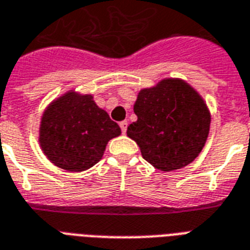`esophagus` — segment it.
Wrapping results in <instances>:
<instances>
[{"instance_id":"1","label":"esophagus","mask_w":250,"mask_h":250,"mask_svg":"<svg viewBox=\"0 0 250 250\" xmlns=\"http://www.w3.org/2000/svg\"><path fill=\"white\" fill-rule=\"evenodd\" d=\"M119 125H121L122 132L125 133V131H127V125H128V123H127V121H122L121 123H119Z\"/></svg>"}]
</instances>
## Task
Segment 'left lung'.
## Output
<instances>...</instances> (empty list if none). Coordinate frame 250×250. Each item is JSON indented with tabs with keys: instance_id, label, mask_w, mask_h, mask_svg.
<instances>
[{
	"instance_id": "1",
	"label": "left lung",
	"mask_w": 250,
	"mask_h": 250,
	"mask_svg": "<svg viewBox=\"0 0 250 250\" xmlns=\"http://www.w3.org/2000/svg\"><path fill=\"white\" fill-rule=\"evenodd\" d=\"M137 121L127 128L141 156L161 171L189 165L200 154L210 129L205 101L188 83L164 79L141 89L133 105Z\"/></svg>"
}]
</instances>
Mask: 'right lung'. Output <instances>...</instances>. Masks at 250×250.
I'll list each match as a JSON object with an SVG mask.
<instances>
[{
  "label": "right lung",
  "instance_id": "add662e5",
  "mask_svg": "<svg viewBox=\"0 0 250 250\" xmlns=\"http://www.w3.org/2000/svg\"><path fill=\"white\" fill-rule=\"evenodd\" d=\"M119 135V125L96 105L93 96L67 92L42 114L39 141L52 164L78 172L97 164L107 141Z\"/></svg>",
  "mask_w": 250,
  "mask_h": 250
}]
</instances>
